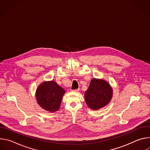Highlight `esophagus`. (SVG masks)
<instances>
[{
  "label": "esophagus",
  "mask_w": 150,
  "mask_h": 150,
  "mask_svg": "<svg viewBox=\"0 0 150 150\" xmlns=\"http://www.w3.org/2000/svg\"><path fill=\"white\" fill-rule=\"evenodd\" d=\"M72 91H74V92H78L79 91V89L78 88V89H75V90H72Z\"/></svg>",
  "instance_id": "34e87169"
}]
</instances>
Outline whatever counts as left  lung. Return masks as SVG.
<instances>
[{
    "label": "left lung",
    "instance_id": "8db88e82",
    "mask_svg": "<svg viewBox=\"0 0 150 150\" xmlns=\"http://www.w3.org/2000/svg\"><path fill=\"white\" fill-rule=\"evenodd\" d=\"M112 89L104 80L93 79L85 93V100L90 108L98 110L108 104L112 97Z\"/></svg>",
    "mask_w": 150,
    "mask_h": 150
}]
</instances>
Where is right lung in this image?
<instances>
[{"instance_id":"1","label":"right lung","mask_w":150,"mask_h":150,"mask_svg":"<svg viewBox=\"0 0 150 150\" xmlns=\"http://www.w3.org/2000/svg\"><path fill=\"white\" fill-rule=\"evenodd\" d=\"M65 91L53 81L44 82L37 89L36 98L44 109L54 112L59 110Z\"/></svg>"}]
</instances>
